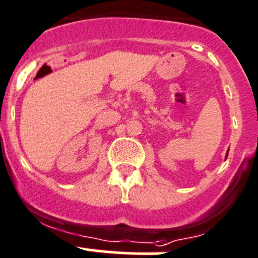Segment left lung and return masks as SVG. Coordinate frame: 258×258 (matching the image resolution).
Returning a JSON list of instances; mask_svg holds the SVG:
<instances>
[{
  "label": "left lung",
  "mask_w": 258,
  "mask_h": 258,
  "mask_svg": "<svg viewBox=\"0 0 258 258\" xmlns=\"http://www.w3.org/2000/svg\"><path fill=\"white\" fill-rule=\"evenodd\" d=\"M226 158H227V157H226Z\"/></svg>",
  "instance_id": "8db88e82"
}]
</instances>
